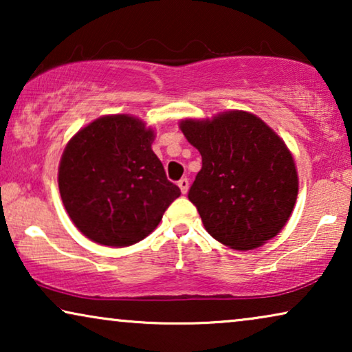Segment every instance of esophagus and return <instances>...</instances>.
I'll return each instance as SVG.
<instances>
[{"mask_svg": "<svg viewBox=\"0 0 352 352\" xmlns=\"http://www.w3.org/2000/svg\"><path fill=\"white\" fill-rule=\"evenodd\" d=\"M177 186H179L182 194H187V190H189V179H187V177H182V179L177 181Z\"/></svg>", "mask_w": 352, "mask_h": 352, "instance_id": "1", "label": "esophagus"}]
</instances>
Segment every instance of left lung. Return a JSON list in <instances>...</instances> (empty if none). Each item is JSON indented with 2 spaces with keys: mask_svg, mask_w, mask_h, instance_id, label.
<instances>
[{
  "mask_svg": "<svg viewBox=\"0 0 352 352\" xmlns=\"http://www.w3.org/2000/svg\"><path fill=\"white\" fill-rule=\"evenodd\" d=\"M179 128L201 155L187 197L211 237L242 252L276 237L298 195L295 160L285 142L243 110L187 118Z\"/></svg>",
  "mask_w": 352,
  "mask_h": 352,
  "instance_id": "8db88e82",
  "label": "left lung"
}]
</instances>
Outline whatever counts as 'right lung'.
I'll return each mask as SVG.
<instances>
[{"label": "right lung", "instance_id": "1", "mask_svg": "<svg viewBox=\"0 0 352 352\" xmlns=\"http://www.w3.org/2000/svg\"><path fill=\"white\" fill-rule=\"evenodd\" d=\"M155 134L131 115L81 128L59 165V192L76 229L96 243L129 247L157 228L181 195L152 151Z\"/></svg>", "mask_w": 352, "mask_h": 352}]
</instances>
